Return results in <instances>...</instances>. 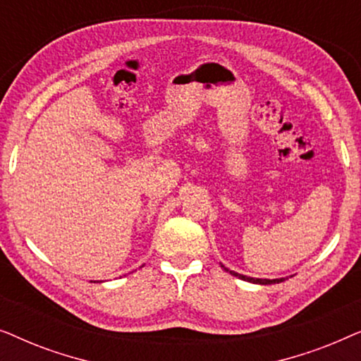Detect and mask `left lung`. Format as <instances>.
I'll return each instance as SVG.
<instances>
[{
    "label": "left lung",
    "instance_id": "obj_1",
    "mask_svg": "<svg viewBox=\"0 0 361 361\" xmlns=\"http://www.w3.org/2000/svg\"><path fill=\"white\" fill-rule=\"evenodd\" d=\"M221 268H224L225 271H228V273H230L231 276H238L240 279H243V281H248V283H255V284H276V283H283V281H284V278H281V279H256V278H248V276L238 274V273H235V271H230V269H226L225 266H221Z\"/></svg>",
    "mask_w": 361,
    "mask_h": 361
}]
</instances>
